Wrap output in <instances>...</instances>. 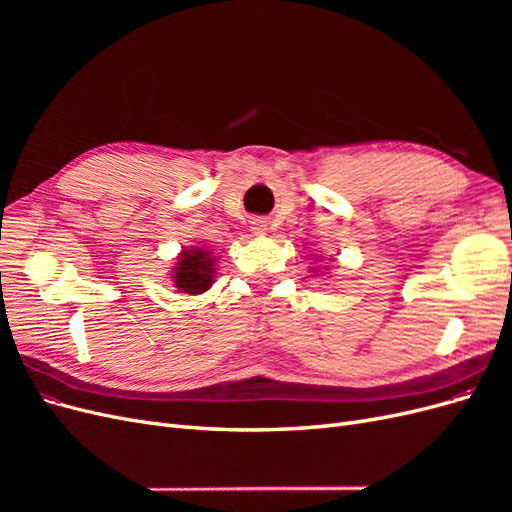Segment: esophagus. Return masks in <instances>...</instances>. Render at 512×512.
Here are the masks:
<instances>
[{
  "label": "esophagus",
  "instance_id": "1",
  "mask_svg": "<svg viewBox=\"0 0 512 512\" xmlns=\"http://www.w3.org/2000/svg\"><path fill=\"white\" fill-rule=\"evenodd\" d=\"M265 230H267V222H262V220H254L252 222V232H254V235H265Z\"/></svg>",
  "mask_w": 512,
  "mask_h": 512
}]
</instances>
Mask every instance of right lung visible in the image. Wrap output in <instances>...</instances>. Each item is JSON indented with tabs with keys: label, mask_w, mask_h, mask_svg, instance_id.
<instances>
[{
	"label": "right lung",
	"mask_w": 512,
	"mask_h": 512,
	"mask_svg": "<svg viewBox=\"0 0 512 512\" xmlns=\"http://www.w3.org/2000/svg\"><path fill=\"white\" fill-rule=\"evenodd\" d=\"M213 265L215 260L211 258V252L200 250V247L181 252V256L177 258V267L173 271L175 286L181 288V292L185 294H200L209 290L215 273Z\"/></svg>",
	"instance_id": "1"
}]
</instances>
